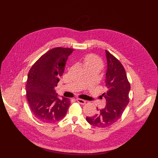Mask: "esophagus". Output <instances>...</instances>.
Masks as SVG:
<instances>
[{"mask_svg": "<svg viewBox=\"0 0 158 158\" xmlns=\"http://www.w3.org/2000/svg\"><path fill=\"white\" fill-rule=\"evenodd\" d=\"M76 101H77V102H78L79 103H80L81 104H85V102H86V101L85 100H83V99H79V98L76 99Z\"/></svg>", "mask_w": 158, "mask_h": 158, "instance_id": "obj_1", "label": "esophagus"}]
</instances>
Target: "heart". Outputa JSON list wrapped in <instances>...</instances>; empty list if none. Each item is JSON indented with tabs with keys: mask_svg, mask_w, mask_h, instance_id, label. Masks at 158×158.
<instances>
[{
	"mask_svg": "<svg viewBox=\"0 0 158 158\" xmlns=\"http://www.w3.org/2000/svg\"><path fill=\"white\" fill-rule=\"evenodd\" d=\"M84 66L85 67H96L101 69L103 67V64L101 59L98 57L90 54L87 56L84 59Z\"/></svg>",
	"mask_w": 158,
	"mask_h": 158,
	"instance_id": "obj_1",
	"label": "heart"
}]
</instances>
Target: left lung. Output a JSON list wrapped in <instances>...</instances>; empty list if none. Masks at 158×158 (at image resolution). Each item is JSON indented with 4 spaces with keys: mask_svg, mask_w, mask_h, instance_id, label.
<instances>
[{
    "mask_svg": "<svg viewBox=\"0 0 158 158\" xmlns=\"http://www.w3.org/2000/svg\"><path fill=\"white\" fill-rule=\"evenodd\" d=\"M106 54L107 71L105 82L107 91L102 96L106 104L100 110L97 107L98 112L94 116L86 117V121L90 124L101 128L112 125L121 117L129 101L131 89L122 64L106 50Z\"/></svg>",
    "mask_w": 158,
    "mask_h": 158,
    "instance_id": "8db88e82",
    "label": "left lung"
}]
</instances>
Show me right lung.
<instances>
[{
	"label": "right lung",
	"instance_id": "add662e5",
	"mask_svg": "<svg viewBox=\"0 0 158 158\" xmlns=\"http://www.w3.org/2000/svg\"><path fill=\"white\" fill-rule=\"evenodd\" d=\"M74 49L56 48L42 55L32 66L27 80L26 96L34 116L46 123L60 121L66 114L69 99H59L54 87L62 76Z\"/></svg>",
	"mask_w": 158,
	"mask_h": 158
}]
</instances>
